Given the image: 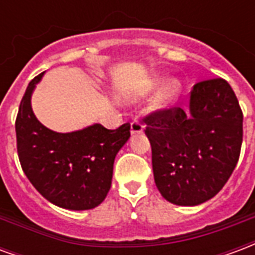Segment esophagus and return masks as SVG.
Listing matches in <instances>:
<instances>
[{"mask_svg": "<svg viewBox=\"0 0 255 255\" xmlns=\"http://www.w3.org/2000/svg\"><path fill=\"white\" fill-rule=\"evenodd\" d=\"M144 127L140 124V123L138 122H133L131 123V133L132 135H136V133H142L143 132Z\"/></svg>", "mask_w": 255, "mask_h": 255, "instance_id": "34e87169", "label": "esophagus"}]
</instances>
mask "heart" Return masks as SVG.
<instances>
[{
    "mask_svg": "<svg viewBox=\"0 0 255 255\" xmlns=\"http://www.w3.org/2000/svg\"><path fill=\"white\" fill-rule=\"evenodd\" d=\"M155 86V82L150 84L147 89H144V91L142 93H139V94H135L132 97H129L128 100L131 101H138L140 98H143L146 93H149L150 90L153 89ZM182 82L179 80L177 78H171L166 80L165 83L161 86L160 89L157 90V93H155L154 98L151 101V106H153V109L154 111H166V109H169L172 106L175 105L179 100V97H180V93H182Z\"/></svg>",
    "mask_w": 255,
    "mask_h": 255,
    "instance_id": "b5f03b06",
    "label": "heart"
}]
</instances>
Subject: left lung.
<instances>
[{"instance_id":"obj_1","label":"left lung","mask_w":255,"mask_h":255,"mask_svg":"<svg viewBox=\"0 0 255 255\" xmlns=\"http://www.w3.org/2000/svg\"><path fill=\"white\" fill-rule=\"evenodd\" d=\"M155 186L168 202L197 206L224 187L241 154L243 115L224 79L192 87L188 108L146 117Z\"/></svg>"}]
</instances>
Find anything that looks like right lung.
<instances>
[{
  "mask_svg": "<svg viewBox=\"0 0 255 255\" xmlns=\"http://www.w3.org/2000/svg\"><path fill=\"white\" fill-rule=\"evenodd\" d=\"M43 73L31 80L20 102L16 119L20 164L31 184L53 205L68 210L94 209L109 192L116 154L131 136L129 124L106 129L94 123L71 132L45 127L31 106Z\"/></svg>",
  "mask_w": 255,
  "mask_h": 255,
  "instance_id": "right-lung-1",
  "label": "right lung"
}]
</instances>
